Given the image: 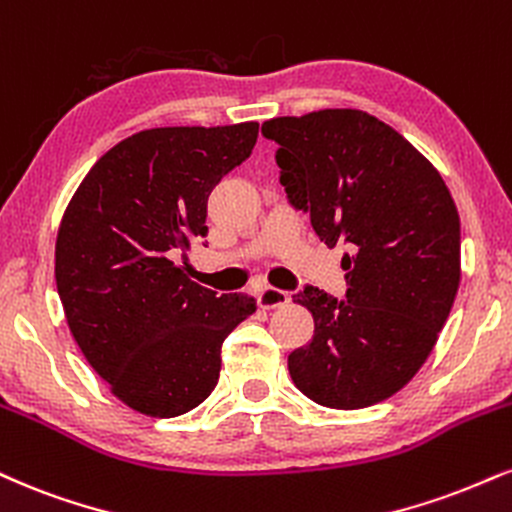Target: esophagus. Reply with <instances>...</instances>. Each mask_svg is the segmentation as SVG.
<instances>
[{"instance_id":"1","label":"esophagus","mask_w":512,"mask_h":512,"mask_svg":"<svg viewBox=\"0 0 512 512\" xmlns=\"http://www.w3.org/2000/svg\"><path fill=\"white\" fill-rule=\"evenodd\" d=\"M288 300H291V295H288L286 291H281V288H274V286H264L260 293H257V303H260V307H281L286 305Z\"/></svg>"}]
</instances>
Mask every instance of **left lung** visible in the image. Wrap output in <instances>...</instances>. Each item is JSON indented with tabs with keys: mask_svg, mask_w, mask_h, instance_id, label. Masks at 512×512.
<instances>
[{
	"mask_svg": "<svg viewBox=\"0 0 512 512\" xmlns=\"http://www.w3.org/2000/svg\"><path fill=\"white\" fill-rule=\"evenodd\" d=\"M281 186L329 248L346 243V300L305 286L315 336L288 355L293 384L357 410L403 389L432 353L460 286V217L439 171L389 123L319 109L262 123Z\"/></svg>",
	"mask_w": 512,
	"mask_h": 512,
	"instance_id": "1",
	"label": "left lung"
}]
</instances>
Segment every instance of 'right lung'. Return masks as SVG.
<instances>
[{"label": "right lung", "instance_id": "add662e5", "mask_svg": "<svg viewBox=\"0 0 512 512\" xmlns=\"http://www.w3.org/2000/svg\"><path fill=\"white\" fill-rule=\"evenodd\" d=\"M260 123L147 128L104 152L59 224L54 276L80 353L121 403L178 417L214 391L221 343L255 312L174 262L207 236L214 186L250 157Z\"/></svg>", "mask_w": 512, "mask_h": 512}]
</instances>
